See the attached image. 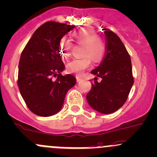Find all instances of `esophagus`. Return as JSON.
<instances>
[{
    "mask_svg": "<svg viewBox=\"0 0 157 157\" xmlns=\"http://www.w3.org/2000/svg\"><path fill=\"white\" fill-rule=\"evenodd\" d=\"M76 79H77V82H80V80H82V77H79V76H77V77H76Z\"/></svg>",
    "mask_w": 157,
    "mask_h": 157,
    "instance_id": "esophagus-1",
    "label": "esophagus"
}]
</instances>
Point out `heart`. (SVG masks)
<instances>
[{
  "mask_svg": "<svg viewBox=\"0 0 157 157\" xmlns=\"http://www.w3.org/2000/svg\"><path fill=\"white\" fill-rule=\"evenodd\" d=\"M74 37L77 42L82 44V54L80 57L75 58L68 63L67 68L70 71L80 75L83 71L89 68L94 61L99 62L104 57L106 44L104 39L96 35V31L92 27H83L74 33ZM60 52L65 57L71 55L72 51V43L67 38L63 37L59 41Z\"/></svg>",
  "mask_w": 157,
  "mask_h": 157,
  "instance_id": "heart-1",
  "label": "heart"
}]
</instances>
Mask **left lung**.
<instances>
[{
  "instance_id": "obj_1",
  "label": "left lung",
  "mask_w": 157,
  "mask_h": 157,
  "mask_svg": "<svg viewBox=\"0 0 157 157\" xmlns=\"http://www.w3.org/2000/svg\"><path fill=\"white\" fill-rule=\"evenodd\" d=\"M106 36V54L102 63L91 73L101 77L92 82L86 99L90 106L103 114H110L123 106L133 85L130 56L120 38L109 29Z\"/></svg>"
}]
</instances>
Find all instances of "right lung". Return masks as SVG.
Listing matches in <instances>:
<instances>
[{
	"label": "right lung",
	"mask_w": 157,
	"mask_h": 157,
	"mask_svg": "<svg viewBox=\"0 0 157 157\" xmlns=\"http://www.w3.org/2000/svg\"><path fill=\"white\" fill-rule=\"evenodd\" d=\"M75 27L46 22L34 32L21 55L18 88L29 109L39 116L57 113L67 92L76 84L73 75H62L65 65L59 46L60 39ZM53 76H57V80Z\"/></svg>",
	"instance_id": "1"
}]
</instances>
